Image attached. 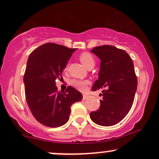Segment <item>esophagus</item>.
<instances>
[{"instance_id": "34e87169", "label": "esophagus", "mask_w": 159, "mask_h": 159, "mask_svg": "<svg viewBox=\"0 0 159 159\" xmlns=\"http://www.w3.org/2000/svg\"><path fill=\"white\" fill-rule=\"evenodd\" d=\"M88 98H89V96H88L87 94H83V99H84V100L87 99Z\"/></svg>"}]
</instances>
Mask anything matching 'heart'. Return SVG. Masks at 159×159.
<instances>
[{"instance_id": "1", "label": "heart", "mask_w": 159, "mask_h": 159, "mask_svg": "<svg viewBox=\"0 0 159 159\" xmlns=\"http://www.w3.org/2000/svg\"><path fill=\"white\" fill-rule=\"evenodd\" d=\"M80 61L82 63V65L84 67L88 68V67L93 65L94 66V58L91 54L88 52H84L80 55L79 57ZM70 84H71L73 87H75V89H77L79 91H85L87 89V85L89 84V81H84V80H79V79H73L70 81Z\"/></svg>"}]
</instances>
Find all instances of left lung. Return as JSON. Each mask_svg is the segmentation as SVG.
I'll use <instances>...</instances> for the list:
<instances>
[{
    "label": "left lung",
    "mask_w": 159,
    "mask_h": 159,
    "mask_svg": "<svg viewBox=\"0 0 159 159\" xmlns=\"http://www.w3.org/2000/svg\"><path fill=\"white\" fill-rule=\"evenodd\" d=\"M91 52L101 60L98 79L91 90H102L103 99L90 118L98 125H114L127 115L134 102L138 85L134 64L125 51L111 45L93 48Z\"/></svg>",
    "instance_id": "8db88e82"
}]
</instances>
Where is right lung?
Here are the masks:
<instances>
[{"label":"right lung","instance_id":"1","mask_svg":"<svg viewBox=\"0 0 159 159\" xmlns=\"http://www.w3.org/2000/svg\"><path fill=\"white\" fill-rule=\"evenodd\" d=\"M76 48L47 43L32 51L24 75L25 97L32 115L44 125L55 128L68 121L70 106L82 99L81 92L68 86L57 91L55 80L62 75Z\"/></svg>","mask_w":159,"mask_h":159}]
</instances>
